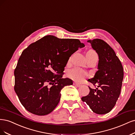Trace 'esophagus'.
<instances>
[{
  "label": "esophagus",
  "mask_w": 135,
  "mask_h": 135,
  "mask_svg": "<svg viewBox=\"0 0 135 135\" xmlns=\"http://www.w3.org/2000/svg\"><path fill=\"white\" fill-rule=\"evenodd\" d=\"M73 85H75V86L78 87V88H79V87H80V86H81V85H80V84H77V83H76V82H74V83H73Z\"/></svg>",
  "instance_id": "1"
}]
</instances>
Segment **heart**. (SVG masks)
I'll return each mask as SVG.
<instances>
[{"mask_svg":"<svg viewBox=\"0 0 135 135\" xmlns=\"http://www.w3.org/2000/svg\"><path fill=\"white\" fill-rule=\"evenodd\" d=\"M95 54H97V53L95 51L90 50L86 53V57H89ZM86 75V72L84 70L78 67L72 68L67 72V76L69 79L76 82H81L83 81Z\"/></svg>","mask_w":135,"mask_h":135,"instance_id":"b5f03b06","label":"heart"}]
</instances>
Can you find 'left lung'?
I'll use <instances>...</instances> for the list:
<instances>
[{
	"label": "left lung",
	"mask_w": 135,
	"mask_h": 135,
	"mask_svg": "<svg viewBox=\"0 0 135 135\" xmlns=\"http://www.w3.org/2000/svg\"><path fill=\"white\" fill-rule=\"evenodd\" d=\"M88 42L99 56L98 71L88 81L94 85H98V88L93 89L89 87V94L81 99L95 113L107 114L114 108L119 97L123 68L114 51L106 42L99 38Z\"/></svg>",
	"instance_id": "obj_1"
}]
</instances>
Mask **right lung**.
<instances>
[{
    "label": "right lung",
    "mask_w": 135,
    "mask_h": 135,
    "mask_svg": "<svg viewBox=\"0 0 135 135\" xmlns=\"http://www.w3.org/2000/svg\"><path fill=\"white\" fill-rule=\"evenodd\" d=\"M84 46L78 39L47 35L23 51L14 72L15 91L26 109L37 115L54 109L60 91L73 84L72 80L62 78L64 67L72 54Z\"/></svg>",
    "instance_id": "1"
}]
</instances>
